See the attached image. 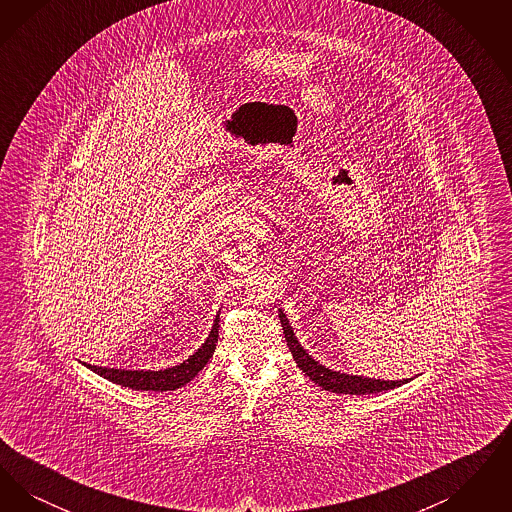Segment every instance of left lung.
I'll return each instance as SVG.
<instances>
[{"instance_id": "1", "label": "left lung", "mask_w": 512, "mask_h": 512, "mask_svg": "<svg viewBox=\"0 0 512 512\" xmlns=\"http://www.w3.org/2000/svg\"><path fill=\"white\" fill-rule=\"evenodd\" d=\"M278 317L282 322V330L286 334L288 347L292 351L293 361L297 366L324 390L334 391V393H349V395H366V393H378V391L393 390L399 388L407 382H411L413 378L407 380H376V378H366V376H355V374H347L340 370H330L324 365H320L315 361L295 338L293 328L290 326V320L284 315L282 309H278Z\"/></svg>"}]
</instances>
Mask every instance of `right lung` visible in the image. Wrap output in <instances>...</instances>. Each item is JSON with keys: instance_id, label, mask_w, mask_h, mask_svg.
Returning <instances> with one entry per match:
<instances>
[{"instance_id": "1", "label": "right lung", "mask_w": 512, "mask_h": 512, "mask_svg": "<svg viewBox=\"0 0 512 512\" xmlns=\"http://www.w3.org/2000/svg\"><path fill=\"white\" fill-rule=\"evenodd\" d=\"M219 315L215 318L205 343H201V347L195 351L194 355H190L180 365L171 366L165 370H124V368H107V366L86 365V363L84 366H88L105 380L124 388H132V390L171 391L182 388L190 380H194L197 372L213 357L219 341Z\"/></svg>"}]
</instances>
